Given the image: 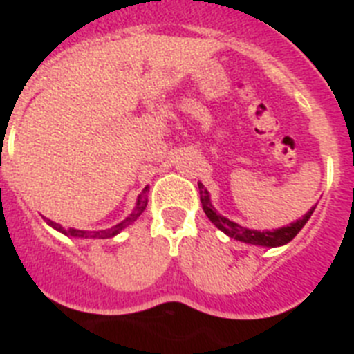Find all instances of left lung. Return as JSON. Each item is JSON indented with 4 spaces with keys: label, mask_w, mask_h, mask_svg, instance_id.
<instances>
[{
    "label": "left lung",
    "mask_w": 354,
    "mask_h": 354,
    "mask_svg": "<svg viewBox=\"0 0 354 354\" xmlns=\"http://www.w3.org/2000/svg\"><path fill=\"white\" fill-rule=\"evenodd\" d=\"M198 187H199V198H201V205H203V210L207 214L208 219L217 226L223 233H226L228 236L235 239V241H241L244 244H253V245H262V248H279V245H285L301 232V228L308 223V219L312 217L313 210L315 207L310 208L301 219H297L296 223H290L288 226H281V228H276V230H250V228H244L241 226L239 223L235 221L228 219V217H224L221 215L219 212L215 210L214 205L210 201V192L205 189L201 181H198Z\"/></svg>",
    "instance_id": "1"
}]
</instances>
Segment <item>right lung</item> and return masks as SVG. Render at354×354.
<instances>
[{
	"instance_id": "add662e5",
	"label": "right lung",
	"mask_w": 354,
	"mask_h": 354,
	"mask_svg": "<svg viewBox=\"0 0 354 354\" xmlns=\"http://www.w3.org/2000/svg\"><path fill=\"white\" fill-rule=\"evenodd\" d=\"M147 190H149V187H144L142 192H140L139 198H137V203H135L133 212H131V214L128 215L126 219H122L121 223H118L115 226H112V228L100 230V232H87V230L64 228L62 224L53 223L51 219H46V223H48L51 228L57 230V232L64 233V235H67V236H73V239H112V236H115L118 233H121L124 228H128L130 224H133L135 221L139 219L140 214L146 210V207H147Z\"/></svg>"
}]
</instances>
